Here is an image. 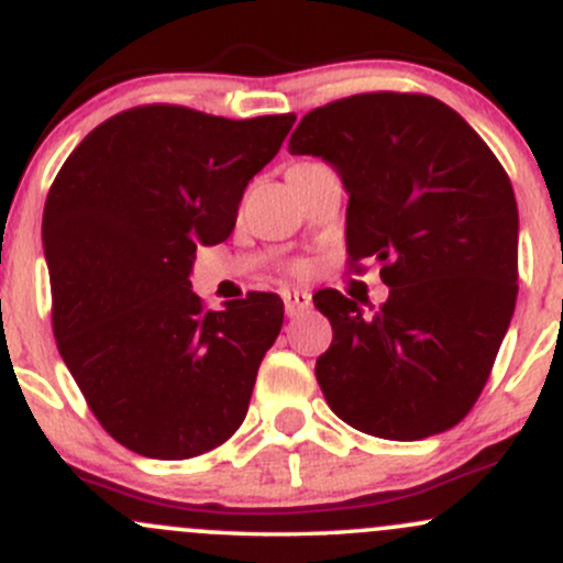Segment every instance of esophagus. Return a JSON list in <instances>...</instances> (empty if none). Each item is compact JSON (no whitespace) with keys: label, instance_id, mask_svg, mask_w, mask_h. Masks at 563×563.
<instances>
[{"label":"esophagus","instance_id":"1","mask_svg":"<svg viewBox=\"0 0 563 563\" xmlns=\"http://www.w3.org/2000/svg\"><path fill=\"white\" fill-rule=\"evenodd\" d=\"M283 301H286V312L296 318V314L310 310L312 294L305 291V288H286V291H283Z\"/></svg>","mask_w":563,"mask_h":563}]
</instances>
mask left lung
Returning <instances> with one entry per match:
<instances>
[{
  "label": "left lung",
  "instance_id": "1",
  "mask_svg": "<svg viewBox=\"0 0 563 563\" xmlns=\"http://www.w3.org/2000/svg\"><path fill=\"white\" fill-rule=\"evenodd\" d=\"M288 152L336 168L350 195V264L374 258L390 286L374 312L333 288L314 301L333 329L314 363L331 411L387 441L454 428L484 390L516 310L508 173L452 107L417 92L312 109Z\"/></svg>",
  "mask_w": 563,
  "mask_h": 563
}]
</instances>
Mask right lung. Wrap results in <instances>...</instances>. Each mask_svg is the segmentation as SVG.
<instances>
[{
  "instance_id": "1",
  "label": "right lung",
  "mask_w": 563,
  "mask_h": 563,
  "mask_svg": "<svg viewBox=\"0 0 563 563\" xmlns=\"http://www.w3.org/2000/svg\"><path fill=\"white\" fill-rule=\"evenodd\" d=\"M294 114L227 120L152 103L109 117L55 176L42 216L58 352L114 441L152 460L221 446L283 325L275 294L206 310L197 245L224 243Z\"/></svg>"
}]
</instances>
